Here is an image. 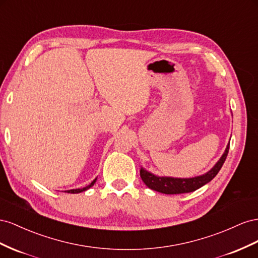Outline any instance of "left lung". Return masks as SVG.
I'll return each instance as SVG.
<instances>
[{
    "label": "left lung",
    "instance_id": "8db88e82",
    "mask_svg": "<svg viewBox=\"0 0 258 258\" xmlns=\"http://www.w3.org/2000/svg\"><path fill=\"white\" fill-rule=\"evenodd\" d=\"M228 151H229V144L227 145L223 156L216 162V164L203 175L195 176V177L190 178H177L170 177V176H159L147 171L144 167H141V177L147 187L161 194L178 195L192 192V191L201 188L205 183L210 182L215 177L224 164Z\"/></svg>",
    "mask_w": 258,
    "mask_h": 258
}]
</instances>
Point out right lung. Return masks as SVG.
<instances>
[{
    "mask_svg": "<svg viewBox=\"0 0 258 258\" xmlns=\"http://www.w3.org/2000/svg\"><path fill=\"white\" fill-rule=\"evenodd\" d=\"M96 180H97V177L95 178L90 185L88 186H86V187H84V188H78V189H70V190H66L64 192H68V194H80V192H83V191H86L87 189H90L91 187H93L94 186V183L96 182Z\"/></svg>",
    "mask_w": 258,
    "mask_h": 258,
    "instance_id": "add662e5",
    "label": "right lung"
}]
</instances>
